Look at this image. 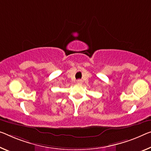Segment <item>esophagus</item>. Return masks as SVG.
<instances>
[{
	"label": "esophagus",
	"instance_id": "esophagus-1",
	"mask_svg": "<svg viewBox=\"0 0 151 151\" xmlns=\"http://www.w3.org/2000/svg\"><path fill=\"white\" fill-rule=\"evenodd\" d=\"M82 82H83V81L82 80H77V83H79V84H82Z\"/></svg>",
	"mask_w": 151,
	"mask_h": 151
}]
</instances>
